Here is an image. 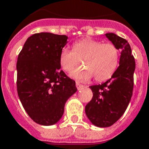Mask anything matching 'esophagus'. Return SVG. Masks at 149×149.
I'll return each instance as SVG.
<instances>
[{"label": "esophagus", "mask_w": 149, "mask_h": 149, "mask_svg": "<svg viewBox=\"0 0 149 149\" xmlns=\"http://www.w3.org/2000/svg\"><path fill=\"white\" fill-rule=\"evenodd\" d=\"M76 86H77V88L78 90H80V89H81V88H84V86L82 85V84H79V83L76 84Z\"/></svg>", "instance_id": "34e87169"}]
</instances>
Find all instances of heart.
Listing matches in <instances>:
<instances>
[{
    "instance_id": "heart-1",
    "label": "heart",
    "mask_w": 149,
    "mask_h": 149,
    "mask_svg": "<svg viewBox=\"0 0 149 149\" xmlns=\"http://www.w3.org/2000/svg\"><path fill=\"white\" fill-rule=\"evenodd\" d=\"M83 62L84 67L77 70L71 77L87 81L95 77L96 81L110 79L119 62V51L114 44L84 38L73 44V49L64 47L59 55V63L64 71L70 73Z\"/></svg>"
}]
</instances>
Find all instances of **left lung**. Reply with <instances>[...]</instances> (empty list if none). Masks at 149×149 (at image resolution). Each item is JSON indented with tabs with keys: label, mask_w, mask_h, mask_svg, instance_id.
Returning a JSON list of instances; mask_svg holds the SVG:
<instances>
[{
	"label": "left lung",
	"mask_w": 149,
	"mask_h": 149,
	"mask_svg": "<svg viewBox=\"0 0 149 149\" xmlns=\"http://www.w3.org/2000/svg\"><path fill=\"white\" fill-rule=\"evenodd\" d=\"M106 37L121 50L119 66L110 80L90 86L93 97L86 105L85 113L98 127H109L125 113L133 95L135 60L130 44L124 38L107 33Z\"/></svg>",
	"instance_id": "1"
}]
</instances>
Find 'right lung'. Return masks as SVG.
I'll return each instance as SVG.
<instances>
[{
	"label": "right lung",
	"mask_w": 149,
	"mask_h": 149,
	"mask_svg": "<svg viewBox=\"0 0 149 149\" xmlns=\"http://www.w3.org/2000/svg\"><path fill=\"white\" fill-rule=\"evenodd\" d=\"M66 35L49 32L30 36L16 63L17 92L30 118L42 125H52L64 114L66 101L77 88L76 82L61 70L59 55Z\"/></svg>",
	"instance_id": "right-lung-1"
}]
</instances>
